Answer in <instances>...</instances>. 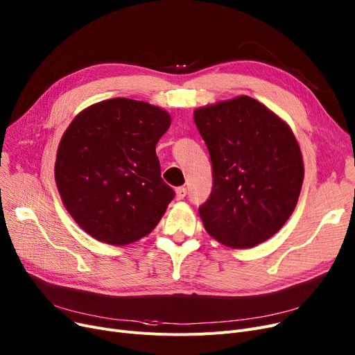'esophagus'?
Returning a JSON list of instances; mask_svg holds the SVG:
<instances>
[{
    "instance_id": "1",
    "label": "esophagus",
    "mask_w": 355,
    "mask_h": 355,
    "mask_svg": "<svg viewBox=\"0 0 355 355\" xmlns=\"http://www.w3.org/2000/svg\"><path fill=\"white\" fill-rule=\"evenodd\" d=\"M184 196H187V188H184V187L178 188V189H176V199L180 200V199H183Z\"/></svg>"
}]
</instances>
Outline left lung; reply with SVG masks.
<instances>
[{"mask_svg":"<svg viewBox=\"0 0 355 355\" xmlns=\"http://www.w3.org/2000/svg\"><path fill=\"white\" fill-rule=\"evenodd\" d=\"M212 163V192L199 215L230 248H251L284 225L300 195L303 159L289 124L247 95L196 108Z\"/></svg>","mask_w":355,"mask_h":355,"instance_id":"8db88e82","label":"left lung"}]
</instances>
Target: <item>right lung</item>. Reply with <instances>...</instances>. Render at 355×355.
Wrapping results in <instances>:
<instances>
[{
  "instance_id": "right-lung-1",
  "label": "right lung",
  "mask_w": 355,
  "mask_h": 355,
  "mask_svg": "<svg viewBox=\"0 0 355 355\" xmlns=\"http://www.w3.org/2000/svg\"><path fill=\"white\" fill-rule=\"evenodd\" d=\"M171 123L160 107L112 98L80 111L66 128L56 187L67 212L92 239L127 245L159 224L175 196L156 156Z\"/></svg>"
}]
</instances>
